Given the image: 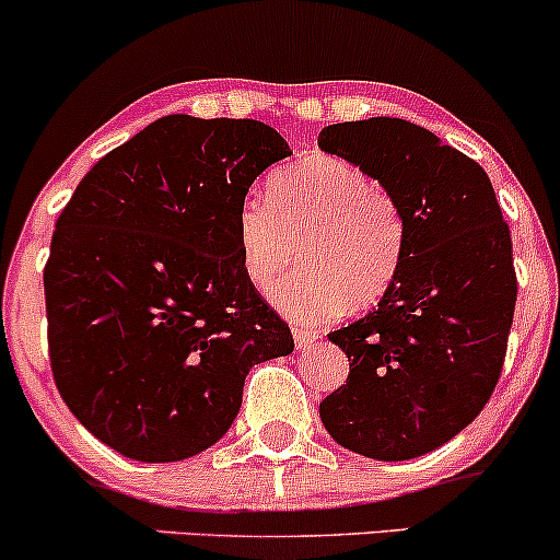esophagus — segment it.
I'll return each mask as SVG.
<instances>
[{
    "label": "esophagus",
    "mask_w": 560,
    "mask_h": 560,
    "mask_svg": "<svg viewBox=\"0 0 560 560\" xmlns=\"http://www.w3.org/2000/svg\"><path fill=\"white\" fill-rule=\"evenodd\" d=\"M292 334H294V345H298L300 350H307V347L318 339V331L307 329V326H294Z\"/></svg>",
    "instance_id": "obj_1"
}]
</instances>
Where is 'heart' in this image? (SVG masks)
<instances>
[{"label":"heart","mask_w":560,"mask_h":560,"mask_svg":"<svg viewBox=\"0 0 560 560\" xmlns=\"http://www.w3.org/2000/svg\"><path fill=\"white\" fill-rule=\"evenodd\" d=\"M244 276L273 289L281 313L324 320L345 302L365 307L392 287L405 253V215L387 186L337 155H311L268 178V199L244 197L236 210Z\"/></svg>","instance_id":"heart-1"}]
</instances>
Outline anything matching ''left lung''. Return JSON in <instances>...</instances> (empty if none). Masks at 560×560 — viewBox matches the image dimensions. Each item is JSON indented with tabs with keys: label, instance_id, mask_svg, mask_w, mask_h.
I'll return each mask as SVG.
<instances>
[{
	"label": "left lung",
	"instance_id": "obj_1",
	"mask_svg": "<svg viewBox=\"0 0 560 560\" xmlns=\"http://www.w3.org/2000/svg\"><path fill=\"white\" fill-rule=\"evenodd\" d=\"M318 147L387 186L405 215L400 271L378 307L331 331L350 374L320 402L339 445L374 460L432 453L481 413L516 311L511 231L477 160L427 128L369 118Z\"/></svg>",
	"mask_w": 560,
	"mask_h": 560
}]
</instances>
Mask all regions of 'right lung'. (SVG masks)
<instances>
[{
    "instance_id": "obj_1",
    "label": "right lung",
    "mask_w": 560,
    "mask_h": 560,
    "mask_svg": "<svg viewBox=\"0 0 560 560\" xmlns=\"http://www.w3.org/2000/svg\"><path fill=\"white\" fill-rule=\"evenodd\" d=\"M289 155L260 120L165 115L107 152L57 218L49 365L70 413L126 458L215 445L249 369L294 350L236 242L249 184Z\"/></svg>"
}]
</instances>
